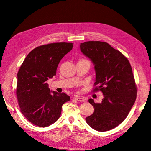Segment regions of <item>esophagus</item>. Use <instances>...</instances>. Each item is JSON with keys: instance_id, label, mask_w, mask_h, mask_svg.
<instances>
[{"instance_id": "obj_1", "label": "esophagus", "mask_w": 151, "mask_h": 151, "mask_svg": "<svg viewBox=\"0 0 151 151\" xmlns=\"http://www.w3.org/2000/svg\"><path fill=\"white\" fill-rule=\"evenodd\" d=\"M75 99L76 100V101H80V102H83V101H85V99L83 98V97H76Z\"/></svg>"}]
</instances>
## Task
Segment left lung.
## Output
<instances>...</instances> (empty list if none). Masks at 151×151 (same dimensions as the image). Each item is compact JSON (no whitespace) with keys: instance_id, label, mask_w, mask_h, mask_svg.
Returning <instances> with one entry per match:
<instances>
[{"instance_id":"left-lung-1","label":"left lung","mask_w":151,"mask_h":151,"mask_svg":"<svg viewBox=\"0 0 151 151\" xmlns=\"http://www.w3.org/2000/svg\"><path fill=\"white\" fill-rule=\"evenodd\" d=\"M80 50L95 65L93 92L100 91L104 96L101 103L89 100L94 112L86 121L96 130H110L125 120L137 98V87L131 65L123 54L106 42H86L81 43Z\"/></svg>"}]
</instances>
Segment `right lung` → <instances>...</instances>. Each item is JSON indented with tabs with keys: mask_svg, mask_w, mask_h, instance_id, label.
Returning <instances> with one entry per match:
<instances>
[{
	"mask_svg": "<svg viewBox=\"0 0 151 151\" xmlns=\"http://www.w3.org/2000/svg\"><path fill=\"white\" fill-rule=\"evenodd\" d=\"M73 46L62 42L38 46L21 65L16 92L18 105L24 116L35 125L46 127L56 122L63 104L70 100L63 92L51 94L46 81L55 75L59 63Z\"/></svg>",
	"mask_w": 151,
	"mask_h": 151,
	"instance_id": "right-lung-1",
	"label": "right lung"
}]
</instances>
